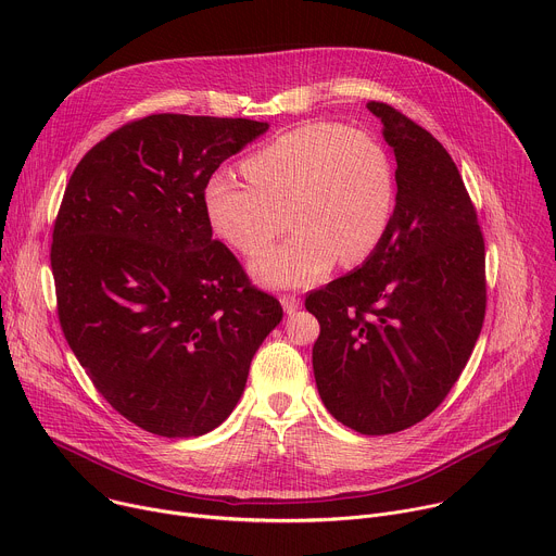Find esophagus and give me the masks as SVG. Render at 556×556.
Segmentation results:
<instances>
[{"label": "esophagus", "instance_id": "esophagus-1", "mask_svg": "<svg viewBox=\"0 0 556 556\" xmlns=\"http://www.w3.org/2000/svg\"><path fill=\"white\" fill-rule=\"evenodd\" d=\"M281 305H283L286 314H292V312H296V309H299L301 299H299L296 294H283V296H281Z\"/></svg>", "mask_w": 556, "mask_h": 556}]
</instances>
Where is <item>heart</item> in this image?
Segmentation results:
<instances>
[{"instance_id": "heart-1", "label": "heart", "mask_w": 556, "mask_h": 556, "mask_svg": "<svg viewBox=\"0 0 556 556\" xmlns=\"http://www.w3.org/2000/svg\"><path fill=\"white\" fill-rule=\"evenodd\" d=\"M251 185L213 174L204 213L222 240L242 255L264 251L288 222V240L251 262L266 288H305L337 262L363 264L382 242L395 206V174L382 142L339 123L290 129L242 165Z\"/></svg>"}]
</instances>
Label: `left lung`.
<instances>
[{
	"instance_id": "left-lung-1",
	"label": "left lung",
	"mask_w": 556,
	"mask_h": 556,
	"mask_svg": "<svg viewBox=\"0 0 556 556\" xmlns=\"http://www.w3.org/2000/svg\"><path fill=\"white\" fill-rule=\"evenodd\" d=\"M395 157L378 249L305 299L321 334L312 369L326 409L363 435L425 420L446 399L486 312L484 237L448 151L387 103H367Z\"/></svg>"
}]
</instances>
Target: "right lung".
<instances>
[{
	"mask_svg": "<svg viewBox=\"0 0 556 556\" xmlns=\"http://www.w3.org/2000/svg\"><path fill=\"white\" fill-rule=\"evenodd\" d=\"M268 123L151 114L76 165L52 232L67 345L136 427L198 438L242 399L279 301L213 240L202 191Z\"/></svg>",
	"mask_w": 556,
	"mask_h": 556,
	"instance_id": "obj_1",
	"label": "right lung"
}]
</instances>
